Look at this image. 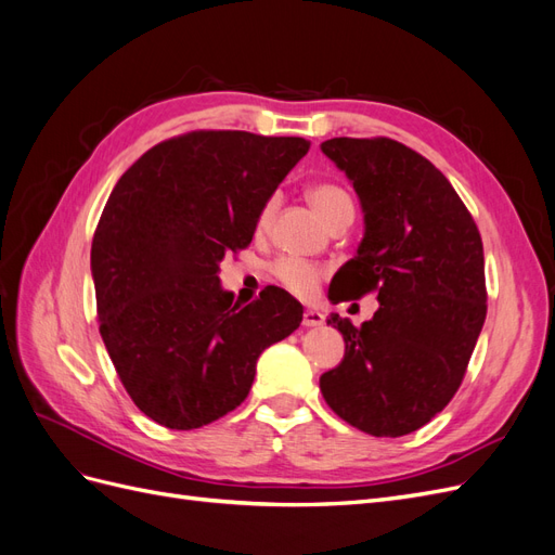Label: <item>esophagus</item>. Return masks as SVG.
<instances>
[{"mask_svg": "<svg viewBox=\"0 0 555 555\" xmlns=\"http://www.w3.org/2000/svg\"><path fill=\"white\" fill-rule=\"evenodd\" d=\"M324 324V314L319 310H306L304 312V326L312 328V326H322Z\"/></svg>", "mask_w": 555, "mask_h": 555, "instance_id": "1", "label": "esophagus"}]
</instances>
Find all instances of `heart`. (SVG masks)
<instances>
[{"label":"heart","mask_w":555,"mask_h":555,"mask_svg":"<svg viewBox=\"0 0 555 555\" xmlns=\"http://www.w3.org/2000/svg\"><path fill=\"white\" fill-rule=\"evenodd\" d=\"M310 204L314 210L322 215V220L331 224L335 217L343 212H354V204H351L349 194L338 188V184H314L308 192ZM275 212V198H268L257 215V231H263L273 220ZM271 275L284 289L292 292L298 298H312L319 289V282L324 280V268L319 263L298 259V257H280L271 263Z\"/></svg>","instance_id":"b5f03b06"}]
</instances>
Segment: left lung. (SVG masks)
Masks as SVG:
<instances>
[{
    "label": "left lung",
    "mask_w": 555,
    "mask_h": 555,
    "mask_svg": "<svg viewBox=\"0 0 555 555\" xmlns=\"http://www.w3.org/2000/svg\"><path fill=\"white\" fill-rule=\"evenodd\" d=\"M324 155L361 198L365 236L331 282L333 304L377 294L379 310L319 377L328 408L375 438H400L447 408L486 319L483 245L473 215L435 166L393 139H331Z\"/></svg>",
    "instance_id": "8db88e82"
}]
</instances>
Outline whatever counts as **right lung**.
<instances>
[{"instance_id":"right-lung-1","label":"right lung","mask_w":555,"mask_h":555,"mask_svg":"<svg viewBox=\"0 0 555 555\" xmlns=\"http://www.w3.org/2000/svg\"><path fill=\"white\" fill-rule=\"evenodd\" d=\"M310 143L198 129L162 141L113 188L92 238L99 333L129 398L171 430L201 428L247 398L266 347L304 308L284 289L249 306L220 261L251 243L257 215Z\"/></svg>"}]
</instances>
